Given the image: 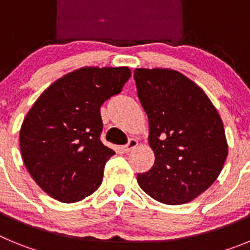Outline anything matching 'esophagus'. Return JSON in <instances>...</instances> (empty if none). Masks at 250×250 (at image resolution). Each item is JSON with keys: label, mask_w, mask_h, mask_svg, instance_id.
<instances>
[{"label": "esophagus", "mask_w": 250, "mask_h": 250, "mask_svg": "<svg viewBox=\"0 0 250 250\" xmlns=\"http://www.w3.org/2000/svg\"><path fill=\"white\" fill-rule=\"evenodd\" d=\"M136 146H138V140H136V139H130V140L127 141V144L124 145L123 146V151L129 152V151H131V150L135 149Z\"/></svg>", "instance_id": "1"}]
</instances>
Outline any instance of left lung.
Instances as JSON below:
<instances>
[{
  "mask_svg": "<svg viewBox=\"0 0 250 250\" xmlns=\"http://www.w3.org/2000/svg\"><path fill=\"white\" fill-rule=\"evenodd\" d=\"M134 80L149 119L155 163L140 188L169 205L191 202L216 180L228 155L219 114L199 86L169 68H136Z\"/></svg>",
  "mask_w": 250,
  "mask_h": 250,
  "instance_id": "8db88e82",
  "label": "left lung"
}]
</instances>
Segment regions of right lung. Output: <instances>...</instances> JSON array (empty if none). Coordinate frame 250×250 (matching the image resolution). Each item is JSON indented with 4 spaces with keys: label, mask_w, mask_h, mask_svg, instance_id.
Here are the masks:
<instances>
[{
    "label": "right lung",
    "mask_w": 250,
    "mask_h": 250,
    "mask_svg": "<svg viewBox=\"0 0 250 250\" xmlns=\"http://www.w3.org/2000/svg\"><path fill=\"white\" fill-rule=\"evenodd\" d=\"M129 67H83L55 81L31 107L20 131L30 175L62 203H76L101 185L114 150L101 143L100 107L121 92Z\"/></svg>",
    "instance_id": "right-lung-1"
}]
</instances>
